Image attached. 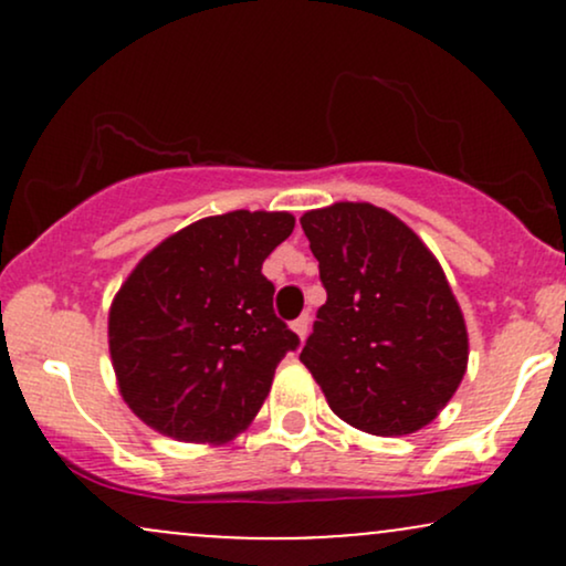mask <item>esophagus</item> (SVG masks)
Listing matches in <instances>:
<instances>
[{
  "label": "esophagus",
  "mask_w": 566,
  "mask_h": 566,
  "mask_svg": "<svg viewBox=\"0 0 566 566\" xmlns=\"http://www.w3.org/2000/svg\"><path fill=\"white\" fill-rule=\"evenodd\" d=\"M308 327H311V319L308 316H297L295 322H292V329H295V335L305 340V335H308Z\"/></svg>",
  "instance_id": "obj_1"
}]
</instances>
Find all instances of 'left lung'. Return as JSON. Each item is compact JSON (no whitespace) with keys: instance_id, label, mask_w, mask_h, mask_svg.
<instances>
[{"instance_id":"1","label":"left lung","mask_w":566,"mask_h":566,"mask_svg":"<svg viewBox=\"0 0 566 566\" xmlns=\"http://www.w3.org/2000/svg\"><path fill=\"white\" fill-rule=\"evenodd\" d=\"M301 226L327 290L301 361L348 426L375 437L420 431L469 367L463 311L439 261L367 201L311 210Z\"/></svg>"}]
</instances>
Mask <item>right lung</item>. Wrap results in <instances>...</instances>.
<instances>
[{
  "label": "right lung",
  "mask_w": 566,
  "mask_h": 566,
  "mask_svg": "<svg viewBox=\"0 0 566 566\" xmlns=\"http://www.w3.org/2000/svg\"><path fill=\"white\" fill-rule=\"evenodd\" d=\"M292 229L290 212L233 210L186 226L135 265L108 311V350L143 423L199 444L252 423L301 343L261 274Z\"/></svg>",
  "instance_id": "1"
}]
</instances>
